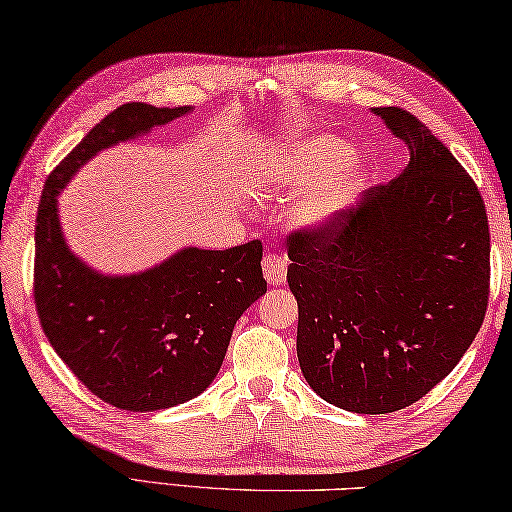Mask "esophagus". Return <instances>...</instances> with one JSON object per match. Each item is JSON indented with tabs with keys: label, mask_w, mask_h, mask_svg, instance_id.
Here are the masks:
<instances>
[{
	"label": "esophagus",
	"mask_w": 512,
	"mask_h": 512,
	"mask_svg": "<svg viewBox=\"0 0 512 512\" xmlns=\"http://www.w3.org/2000/svg\"><path fill=\"white\" fill-rule=\"evenodd\" d=\"M263 272L270 286H283L288 276V258L281 254H265Z\"/></svg>",
	"instance_id": "1"
}]
</instances>
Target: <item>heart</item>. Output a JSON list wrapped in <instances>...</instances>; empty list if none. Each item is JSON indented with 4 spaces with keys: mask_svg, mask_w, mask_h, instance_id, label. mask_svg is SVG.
Masks as SVG:
<instances>
[{
    "mask_svg": "<svg viewBox=\"0 0 512 512\" xmlns=\"http://www.w3.org/2000/svg\"><path fill=\"white\" fill-rule=\"evenodd\" d=\"M351 145L335 136H317L283 147L263 167L258 177L283 199L307 195L297 208V224L324 229L345 213L351 197L365 186L370 170L365 163L349 161Z\"/></svg>",
    "mask_w": 512,
    "mask_h": 512,
    "instance_id": "obj_1",
    "label": "heart"
}]
</instances>
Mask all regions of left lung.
I'll return each instance as SVG.
<instances>
[{"label":"left lung","instance_id":"left-lung-1","mask_svg":"<svg viewBox=\"0 0 512 512\" xmlns=\"http://www.w3.org/2000/svg\"><path fill=\"white\" fill-rule=\"evenodd\" d=\"M410 161L324 229L288 236L297 356L329 404L406 408L454 370L490 297V229L474 179L404 108H372Z\"/></svg>","mask_w":512,"mask_h":512}]
</instances>
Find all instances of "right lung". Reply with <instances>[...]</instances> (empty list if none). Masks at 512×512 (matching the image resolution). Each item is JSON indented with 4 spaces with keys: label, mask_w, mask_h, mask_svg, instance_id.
I'll use <instances>...</instances> for the list:
<instances>
[{
    "label": "right lung",
    "mask_w": 512,
    "mask_h": 512,
    "mask_svg": "<svg viewBox=\"0 0 512 512\" xmlns=\"http://www.w3.org/2000/svg\"><path fill=\"white\" fill-rule=\"evenodd\" d=\"M186 113L115 108L49 174L36 217L33 299L49 345L92 395L133 413L183 404L213 383L233 326L267 290L263 245L188 247L152 270L106 276L65 245L56 197L97 152Z\"/></svg>",
    "instance_id": "add662e5"
}]
</instances>
